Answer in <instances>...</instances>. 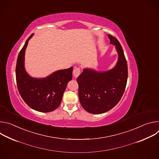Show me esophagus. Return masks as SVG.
I'll list each match as a JSON object with an SVG mask.
<instances>
[{
	"label": "esophagus",
	"mask_w": 159,
	"mask_h": 159,
	"mask_svg": "<svg viewBox=\"0 0 159 159\" xmlns=\"http://www.w3.org/2000/svg\"><path fill=\"white\" fill-rule=\"evenodd\" d=\"M80 74V69L79 68H75L73 71V75L74 76V77L77 78Z\"/></svg>",
	"instance_id": "1"
}]
</instances>
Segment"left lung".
Here are the masks:
<instances>
[{"mask_svg": "<svg viewBox=\"0 0 159 159\" xmlns=\"http://www.w3.org/2000/svg\"><path fill=\"white\" fill-rule=\"evenodd\" d=\"M107 36L118 55L116 65L106 71L85 68L77 79L80 102L92 114H102L114 107L120 101L126 85L128 66L123 48L116 38L110 34Z\"/></svg>", "mask_w": 159, "mask_h": 159, "instance_id": "1", "label": "left lung"}]
</instances>
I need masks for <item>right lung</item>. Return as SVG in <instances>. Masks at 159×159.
Returning a JSON list of instances; mask_svg holds the SVG:
<instances>
[{
	"label": "right lung",
	"mask_w": 159,
	"mask_h": 159,
	"mask_svg": "<svg viewBox=\"0 0 159 159\" xmlns=\"http://www.w3.org/2000/svg\"><path fill=\"white\" fill-rule=\"evenodd\" d=\"M32 34L26 40L17 59L16 76L19 93L32 109L42 112L55 110L60 104L67 84L72 79L73 67L59 70L43 78L30 76L25 66V52Z\"/></svg>",
	"instance_id": "1"
}]
</instances>
